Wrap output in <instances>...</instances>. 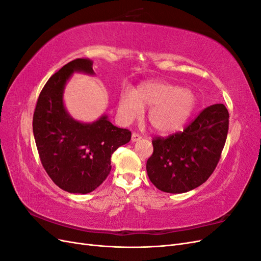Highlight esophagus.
I'll return each instance as SVG.
<instances>
[{
  "label": "esophagus",
  "mask_w": 261,
  "mask_h": 261,
  "mask_svg": "<svg viewBox=\"0 0 261 261\" xmlns=\"http://www.w3.org/2000/svg\"><path fill=\"white\" fill-rule=\"evenodd\" d=\"M140 139H141L140 134H138V133H133V135H132V141H134V143H135V141H138V140H140Z\"/></svg>",
  "instance_id": "obj_1"
}]
</instances>
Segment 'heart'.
I'll use <instances>...</instances> for the list:
<instances>
[{
    "label": "heart",
    "mask_w": 261,
    "mask_h": 261,
    "mask_svg": "<svg viewBox=\"0 0 261 261\" xmlns=\"http://www.w3.org/2000/svg\"><path fill=\"white\" fill-rule=\"evenodd\" d=\"M197 105L196 93L187 88L163 82H147L134 91L125 89L118 99V113L123 121L130 123L139 117L144 107H149L148 122L159 133L179 129Z\"/></svg>",
    "instance_id": "1"
}]
</instances>
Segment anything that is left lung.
Masks as SVG:
<instances>
[{"label": "left lung", "mask_w": 261, "mask_h": 261, "mask_svg": "<svg viewBox=\"0 0 261 261\" xmlns=\"http://www.w3.org/2000/svg\"><path fill=\"white\" fill-rule=\"evenodd\" d=\"M227 130V109L217 103L202 110L183 132L153 138V153L146 165L151 183L170 194L203 184L220 160Z\"/></svg>", "instance_id": "8db88e82"}]
</instances>
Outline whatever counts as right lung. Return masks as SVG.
Instances as JSON below:
<instances>
[{
	"label": "right lung",
	"mask_w": 261,
	"mask_h": 261,
	"mask_svg": "<svg viewBox=\"0 0 261 261\" xmlns=\"http://www.w3.org/2000/svg\"><path fill=\"white\" fill-rule=\"evenodd\" d=\"M92 61L76 59L46 82L37 101L33 130L45 172L63 191L88 194L111 171V155L130 140L132 133L118 128L102 115L93 123L78 122L63 102L66 82L75 72L94 75Z\"/></svg>",
	"instance_id": "add662e5"
}]
</instances>
